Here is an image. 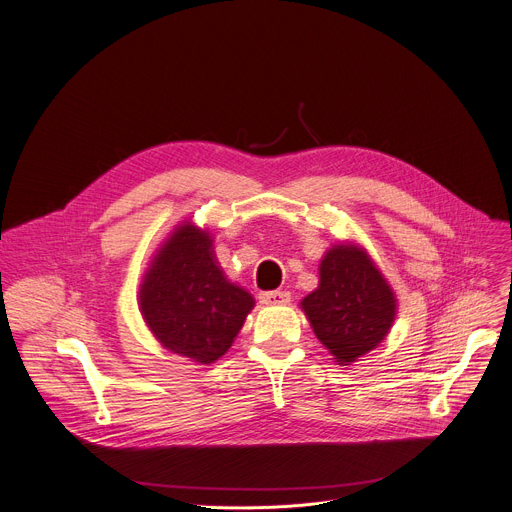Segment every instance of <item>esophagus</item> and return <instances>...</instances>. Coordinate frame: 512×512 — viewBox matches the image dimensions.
I'll use <instances>...</instances> for the list:
<instances>
[{
    "label": "esophagus",
    "mask_w": 512,
    "mask_h": 512,
    "mask_svg": "<svg viewBox=\"0 0 512 512\" xmlns=\"http://www.w3.org/2000/svg\"><path fill=\"white\" fill-rule=\"evenodd\" d=\"M261 304L265 306H284L290 302V294L282 292V290H273V292H261L259 294Z\"/></svg>",
    "instance_id": "obj_1"
}]
</instances>
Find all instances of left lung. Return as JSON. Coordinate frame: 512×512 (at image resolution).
<instances>
[{
	"mask_svg": "<svg viewBox=\"0 0 512 512\" xmlns=\"http://www.w3.org/2000/svg\"><path fill=\"white\" fill-rule=\"evenodd\" d=\"M300 308L324 349L339 365H351L388 337L398 300L369 253L343 241L320 259L318 288Z\"/></svg>",
	"mask_w": 512,
	"mask_h": 512,
	"instance_id": "8db88e82",
	"label": "left lung"
}]
</instances>
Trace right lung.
Wrapping results in <instances>:
<instances>
[{
  "mask_svg": "<svg viewBox=\"0 0 512 512\" xmlns=\"http://www.w3.org/2000/svg\"><path fill=\"white\" fill-rule=\"evenodd\" d=\"M255 298L224 275L208 228L179 222L155 251L138 290L153 337L171 353L210 365L235 343Z\"/></svg>",
  "mask_w": 512,
  "mask_h": 512,
  "instance_id": "right-lung-1",
  "label": "right lung"
}]
</instances>
